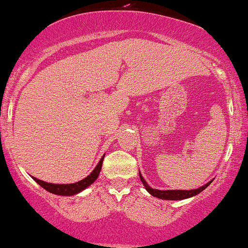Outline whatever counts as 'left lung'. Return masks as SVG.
<instances>
[{
	"label": "left lung",
	"instance_id": "1",
	"mask_svg": "<svg viewBox=\"0 0 248 248\" xmlns=\"http://www.w3.org/2000/svg\"><path fill=\"white\" fill-rule=\"evenodd\" d=\"M140 179L141 182L143 183L144 187L147 191L150 193L151 195L155 196V198L158 199H162V200H184V199H188V198H192V196H194L196 194H199V193H201L203 189H205L208 186L210 185V183L208 184L203 185L202 187H199L198 189H191V191H160V189H155V188H151L150 186L147 184V182L144 181V178L142 177L141 174H140Z\"/></svg>",
	"mask_w": 248,
	"mask_h": 248
}]
</instances>
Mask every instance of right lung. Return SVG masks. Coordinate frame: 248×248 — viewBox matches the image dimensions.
Masks as SVG:
<instances>
[{"mask_svg":"<svg viewBox=\"0 0 248 248\" xmlns=\"http://www.w3.org/2000/svg\"><path fill=\"white\" fill-rule=\"evenodd\" d=\"M103 161L104 158L100 159L99 164L97 165V167L93 169V172L89 176H87L86 178H83L82 181L78 182V183H73V184H52V183H46L40 181V179H37L35 177L33 181L42 186L43 188H45L46 191H48L53 194H57V195H74L77 193H79L81 191H83L84 188H87L88 186L93 184V183L96 181L98 176H99V172L101 170V166H103Z\"/></svg>","mask_w":248,"mask_h":248,"instance_id":"right-lung-1","label":"right lung"}]
</instances>
